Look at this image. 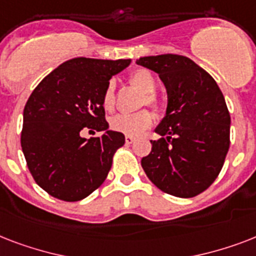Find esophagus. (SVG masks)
Masks as SVG:
<instances>
[{"label": "esophagus", "instance_id": "obj_1", "mask_svg": "<svg viewBox=\"0 0 256 256\" xmlns=\"http://www.w3.org/2000/svg\"><path fill=\"white\" fill-rule=\"evenodd\" d=\"M124 140H126V144H132V142H134V140H136V138H134V136H126V138H124Z\"/></svg>", "mask_w": 256, "mask_h": 256}]
</instances>
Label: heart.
I'll return each mask as SVG.
<instances>
[{
  "label": "heart",
  "mask_w": 256,
  "mask_h": 256,
  "mask_svg": "<svg viewBox=\"0 0 256 256\" xmlns=\"http://www.w3.org/2000/svg\"><path fill=\"white\" fill-rule=\"evenodd\" d=\"M128 81L136 88L144 92V96L140 98V106H148L152 110H160V100L154 94L156 88V80L152 74L146 69L134 70ZM102 106L106 112H112L116 106V86L112 82H108L104 94H102ZM152 124V114L146 110L132 112V114H118L110 120V128L114 132H122L124 136H140L144 130H148Z\"/></svg>",
  "instance_id": "1"
}]
</instances>
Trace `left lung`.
<instances>
[{"label": "left lung", "instance_id": "left-lung-1", "mask_svg": "<svg viewBox=\"0 0 256 256\" xmlns=\"http://www.w3.org/2000/svg\"><path fill=\"white\" fill-rule=\"evenodd\" d=\"M168 90L166 116L140 164L160 190L192 198L219 175L230 148V112L216 82L194 61L178 54L140 58Z\"/></svg>", "mask_w": 256, "mask_h": 256}]
</instances>
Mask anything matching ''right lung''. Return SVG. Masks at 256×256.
<instances>
[{
	"mask_svg": "<svg viewBox=\"0 0 256 256\" xmlns=\"http://www.w3.org/2000/svg\"><path fill=\"white\" fill-rule=\"evenodd\" d=\"M130 62L73 58L48 74L29 96L21 148L36 183L54 198L77 202L104 182L124 136L108 130L102 94ZM85 128L104 134L86 140L80 136Z\"/></svg>",
	"mask_w": 256,
	"mask_h": 256,
	"instance_id": "obj_1",
	"label": "right lung"
}]
</instances>
